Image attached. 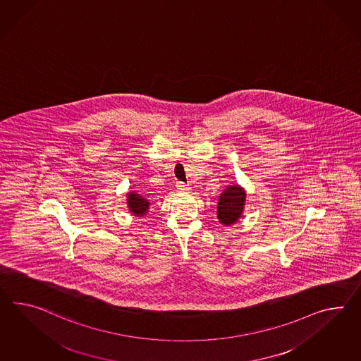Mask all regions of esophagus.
<instances>
[{
    "label": "esophagus",
    "instance_id": "34e87169",
    "mask_svg": "<svg viewBox=\"0 0 361 361\" xmlns=\"http://www.w3.org/2000/svg\"><path fill=\"white\" fill-rule=\"evenodd\" d=\"M176 186L177 189H178V190H181V192H186V190H189V186H188V185H185L184 183H177Z\"/></svg>",
    "mask_w": 361,
    "mask_h": 361
}]
</instances>
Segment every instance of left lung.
I'll use <instances>...</instances> for the list:
<instances>
[{"label":"left lung","instance_id":"left-lung-1","mask_svg":"<svg viewBox=\"0 0 361 361\" xmlns=\"http://www.w3.org/2000/svg\"><path fill=\"white\" fill-rule=\"evenodd\" d=\"M245 189L238 184L229 185L220 194L218 219L224 226H233L243 216L245 207Z\"/></svg>","mask_w":361,"mask_h":361}]
</instances>
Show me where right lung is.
<instances>
[{"label": "right lung", "instance_id": "obj_1", "mask_svg": "<svg viewBox=\"0 0 361 361\" xmlns=\"http://www.w3.org/2000/svg\"><path fill=\"white\" fill-rule=\"evenodd\" d=\"M126 203H128L129 212L137 218L146 215L149 212V200L137 192H129L126 194Z\"/></svg>", "mask_w": 361, "mask_h": 361}]
</instances>
